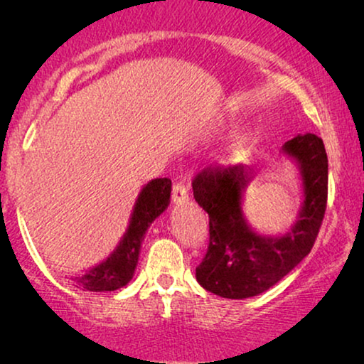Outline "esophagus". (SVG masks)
Listing matches in <instances>:
<instances>
[{"label":"esophagus","mask_w":364,"mask_h":364,"mask_svg":"<svg viewBox=\"0 0 364 364\" xmlns=\"http://www.w3.org/2000/svg\"><path fill=\"white\" fill-rule=\"evenodd\" d=\"M172 202L177 205H183L188 202V188L183 183H176L172 188Z\"/></svg>","instance_id":"34e87169"}]
</instances>
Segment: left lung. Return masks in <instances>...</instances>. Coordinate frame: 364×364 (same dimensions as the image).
I'll return each mask as SVG.
<instances>
[{
	"label": "left lung",
	"mask_w": 364,
	"mask_h": 364,
	"mask_svg": "<svg viewBox=\"0 0 364 364\" xmlns=\"http://www.w3.org/2000/svg\"><path fill=\"white\" fill-rule=\"evenodd\" d=\"M282 154L296 164L303 202L291 227L278 235L257 232L243 213V193L255 177L247 164L207 168L193 178V198L208 213L210 243L196 278L207 291L243 300L277 285L310 253L325 217L328 157L315 134H298Z\"/></svg>",
	"instance_id": "left-lung-1"
}]
</instances>
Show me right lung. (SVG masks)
<instances>
[{
  "label": "right lung",
  "mask_w": 364,
  "mask_h": 364,
  "mask_svg": "<svg viewBox=\"0 0 364 364\" xmlns=\"http://www.w3.org/2000/svg\"><path fill=\"white\" fill-rule=\"evenodd\" d=\"M171 191L172 182L168 178H154L147 182L139 192L121 242L102 262L81 275L73 277L74 285L87 291H114L126 287L136 272L146 232L171 203Z\"/></svg>",
  "instance_id": "right-lung-1"
}]
</instances>
